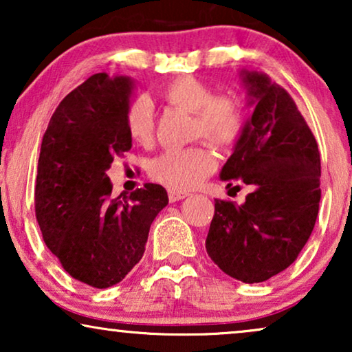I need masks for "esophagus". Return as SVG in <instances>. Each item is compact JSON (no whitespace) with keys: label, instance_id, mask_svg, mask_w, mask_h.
Here are the masks:
<instances>
[{"label":"esophagus","instance_id":"esophagus-1","mask_svg":"<svg viewBox=\"0 0 352 352\" xmlns=\"http://www.w3.org/2000/svg\"><path fill=\"white\" fill-rule=\"evenodd\" d=\"M187 195L189 194H187V192H182V190H173V189L168 190V199H170L171 204L173 201H179L182 199H186Z\"/></svg>","mask_w":352,"mask_h":352}]
</instances>
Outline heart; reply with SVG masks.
<instances>
[{
  "label": "heart",
  "mask_w": 352,
  "mask_h": 352,
  "mask_svg": "<svg viewBox=\"0 0 352 352\" xmlns=\"http://www.w3.org/2000/svg\"><path fill=\"white\" fill-rule=\"evenodd\" d=\"M162 98L175 107L194 113L192 134L204 138L216 148H228L239 141L245 115L237 99L216 96L208 83L186 75L173 80L162 89ZM124 126L134 142H152L155 120L153 105L146 96H138L128 104ZM214 158L204 146L168 148L148 163V175L173 190H187L200 184L213 171Z\"/></svg>",
  "instance_id": "obj_1"
}]
</instances>
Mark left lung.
Instances as JSON below:
<instances>
[{
	"mask_svg": "<svg viewBox=\"0 0 352 352\" xmlns=\"http://www.w3.org/2000/svg\"><path fill=\"white\" fill-rule=\"evenodd\" d=\"M253 113L221 179L252 186L243 205L214 200L206 252L221 271L258 283L285 271L314 229L320 153L292 96L261 72L243 70ZM239 187V186H235Z\"/></svg>",
	"mask_w": 352,
	"mask_h": 352,
	"instance_id": "8db88e82",
	"label": "left lung"
}]
</instances>
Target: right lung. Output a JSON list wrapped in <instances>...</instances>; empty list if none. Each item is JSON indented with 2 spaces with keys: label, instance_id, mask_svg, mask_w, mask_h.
<instances>
[{
  "label": "right lung",
  "instance_id": "obj_1",
  "mask_svg": "<svg viewBox=\"0 0 352 352\" xmlns=\"http://www.w3.org/2000/svg\"><path fill=\"white\" fill-rule=\"evenodd\" d=\"M129 76L96 74L62 99L43 136L35 213L62 267L94 288L122 282L141 261L148 229L168 205L160 184L112 199L105 171L131 148Z\"/></svg>",
  "mask_w": 352,
  "mask_h": 352
}]
</instances>
